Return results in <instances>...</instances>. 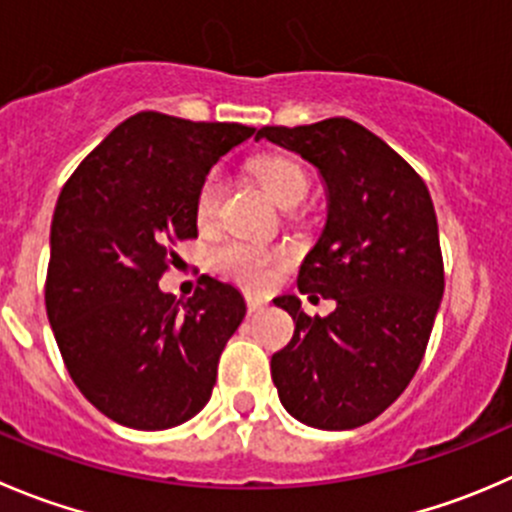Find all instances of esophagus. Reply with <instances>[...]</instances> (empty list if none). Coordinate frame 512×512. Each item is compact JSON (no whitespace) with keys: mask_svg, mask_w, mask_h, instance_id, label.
Segmentation results:
<instances>
[{"mask_svg":"<svg viewBox=\"0 0 512 512\" xmlns=\"http://www.w3.org/2000/svg\"><path fill=\"white\" fill-rule=\"evenodd\" d=\"M265 307H267V300H265V297L247 295V312H250V315H257V312L265 310Z\"/></svg>","mask_w":512,"mask_h":512,"instance_id":"1","label":"esophagus"}]
</instances>
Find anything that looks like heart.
I'll return each mask as SVG.
<instances>
[{"instance_id": "1", "label": "heart", "mask_w": 512, "mask_h": 512, "mask_svg": "<svg viewBox=\"0 0 512 512\" xmlns=\"http://www.w3.org/2000/svg\"><path fill=\"white\" fill-rule=\"evenodd\" d=\"M252 175L260 182L262 190L272 197L280 207L290 210L307 197L310 177L305 167L287 155H262L252 162ZM222 200V177L220 172H210L202 180L195 197V215L200 222H210L217 215ZM277 255L267 247L255 245L247 240H227L212 252V267L227 280L242 287L267 285L272 275Z\"/></svg>"}]
</instances>
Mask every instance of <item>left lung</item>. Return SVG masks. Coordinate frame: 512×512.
I'll list each match as a JSON object with an SVG mask.
<instances>
[{"label":"left lung","mask_w":512,"mask_h":512,"mask_svg":"<svg viewBox=\"0 0 512 512\" xmlns=\"http://www.w3.org/2000/svg\"><path fill=\"white\" fill-rule=\"evenodd\" d=\"M262 137L320 170L327 222L297 287L337 302L310 317L300 297H277L295 335L272 355V382L300 423L360 428L408 388L433 332L445 290L433 200L418 172L352 119L262 127Z\"/></svg>","instance_id":"obj_1"}]
</instances>
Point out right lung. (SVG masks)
Wrapping results in <instances>:
<instances>
[{
	"instance_id": "obj_1",
	"label": "right lung",
	"mask_w": 512,
	"mask_h": 512,
	"mask_svg": "<svg viewBox=\"0 0 512 512\" xmlns=\"http://www.w3.org/2000/svg\"><path fill=\"white\" fill-rule=\"evenodd\" d=\"M255 135L237 122L140 112L117 124L59 192L49 232L47 317L79 393L109 420L167 430L210 400L245 317L232 285L160 290L170 245L197 237L195 197L222 155Z\"/></svg>"
}]
</instances>
